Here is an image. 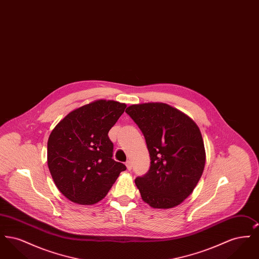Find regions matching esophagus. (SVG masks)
<instances>
[{
    "mask_svg": "<svg viewBox=\"0 0 259 259\" xmlns=\"http://www.w3.org/2000/svg\"><path fill=\"white\" fill-rule=\"evenodd\" d=\"M126 167H127V169L130 171V170L132 169V162L130 160L126 161Z\"/></svg>",
    "mask_w": 259,
    "mask_h": 259,
    "instance_id": "34e87169",
    "label": "esophagus"
}]
</instances>
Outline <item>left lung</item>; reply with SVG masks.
Instances as JSON below:
<instances>
[{
	"instance_id": "1",
	"label": "left lung",
	"mask_w": 259,
	"mask_h": 259,
	"mask_svg": "<svg viewBox=\"0 0 259 259\" xmlns=\"http://www.w3.org/2000/svg\"><path fill=\"white\" fill-rule=\"evenodd\" d=\"M125 111L145 136L151 160L148 172L135 180L143 201L154 209L180 205L192 193L205 168L197 124L164 103L131 105Z\"/></svg>"
}]
</instances>
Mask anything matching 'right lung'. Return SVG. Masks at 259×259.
Segmentation results:
<instances>
[{
    "label": "right lung",
    "instance_id": "obj_1",
    "mask_svg": "<svg viewBox=\"0 0 259 259\" xmlns=\"http://www.w3.org/2000/svg\"><path fill=\"white\" fill-rule=\"evenodd\" d=\"M126 104L96 100L69 112L50 133L48 165L53 182L70 201L93 205L106 197L125 165L112 159L108 133Z\"/></svg>",
    "mask_w": 259,
    "mask_h": 259
}]
</instances>
